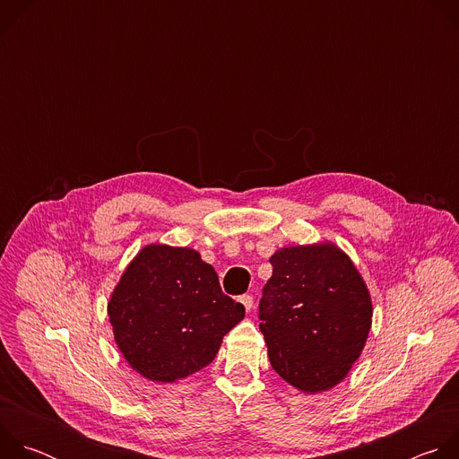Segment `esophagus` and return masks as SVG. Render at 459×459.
<instances>
[{"label":"esophagus","mask_w":459,"mask_h":459,"mask_svg":"<svg viewBox=\"0 0 459 459\" xmlns=\"http://www.w3.org/2000/svg\"><path fill=\"white\" fill-rule=\"evenodd\" d=\"M239 303L245 307V310L247 312H250L252 310V296L250 294H243V296H239Z\"/></svg>","instance_id":"esophagus-1"}]
</instances>
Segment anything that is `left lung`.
Masks as SVG:
<instances>
[{"label":"left lung","instance_id":"left-lung-1","mask_svg":"<svg viewBox=\"0 0 459 459\" xmlns=\"http://www.w3.org/2000/svg\"><path fill=\"white\" fill-rule=\"evenodd\" d=\"M271 264L259 301L271 365L307 394L331 390L365 349L374 312L367 283L333 241L278 248Z\"/></svg>","mask_w":459,"mask_h":459}]
</instances>
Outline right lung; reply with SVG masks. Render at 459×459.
I'll return each instance as SVG.
<instances>
[{
    "instance_id": "add662e5",
    "label": "right lung",
    "mask_w": 459,
    "mask_h": 459,
    "mask_svg": "<svg viewBox=\"0 0 459 459\" xmlns=\"http://www.w3.org/2000/svg\"><path fill=\"white\" fill-rule=\"evenodd\" d=\"M114 342L140 376L176 383L205 368L245 317L212 265L190 247L145 245L110 292Z\"/></svg>"
}]
</instances>
